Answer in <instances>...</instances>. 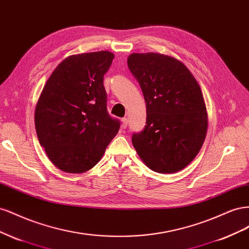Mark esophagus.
Wrapping results in <instances>:
<instances>
[{
  "mask_svg": "<svg viewBox=\"0 0 249 249\" xmlns=\"http://www.w3.org/2000/svg\"><path fill=\"white\" fill-rule=\"evenodd\" d=\"M122 123H123V127H124V129H125V127L127 126V123H129V120H127L126 117H124L123 120H122Z\"/></svg>",
  "mask_w": 249,
  "mask_h": 249,
  "instance_id": "esophagus-1",
  "label": "esophagus"
}]
</instances>
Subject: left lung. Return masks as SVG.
<instances>
[{"label": "left lung", "mask_w": 249, "mask_h": 249, "mask_svg": "<svg viewBox=\"0 0 249 249\" xmlns=\"http://www.w3.org/2000/svg\"><path fill=\"white\" fill-rule=\"evenodd\" d=\"M127 66L146 104V125L132 136L135 149L156 172L182 170L196 157L207 134L197 81L178 60L158 53H134Z\"/></svg>", "instance_id": "left-lung-1"}]
</instances>
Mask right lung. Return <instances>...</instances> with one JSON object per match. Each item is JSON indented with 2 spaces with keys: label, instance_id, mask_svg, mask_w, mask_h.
Returning a JSON list of instances; mask_svg holds the SVG:
<instances>
[{
  "label": "right lung",
  "instance_id": "add662e5",
  "mask_svg": "<svg viewBox=\"0 0 249 249\" xmlns=\"http://www.w3.org/2000/svg\"><path fill=\"white\" fill-rule=\"evenodd\" d=\"M114 55L107 51L64 59L44 85L35 109L40 145L56 167L70 173L91 169L118 133L107 110L104 74Z\"/></svg>",
  "mask_w": 249,
  "mask_h": 249
}]
</instances>
